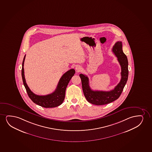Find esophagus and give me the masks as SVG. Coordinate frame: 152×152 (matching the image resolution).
Here are the masks:
<instances>
[{"mask_svg":"<svg viewBox=\"0 0 152 152\" xmlns=\"http://www.w3.org/2000/svg\"><path fill=\"white\" fill-rule=\"evenodd\" d=\"M75 69L77 71V72H80L82 70V68H81V66L80 65H77L76 67H75Z\"/></svg>","mask_w":152,"mask_h":152,"instance_id":"esophagus-1","label":"esophagus"}]
</instances>
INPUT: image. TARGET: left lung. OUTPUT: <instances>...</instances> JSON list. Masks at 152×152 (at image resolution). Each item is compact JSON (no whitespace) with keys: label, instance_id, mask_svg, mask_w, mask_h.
Returning <instances> with one entry per match:
<instances>
[{"label":"left lung","instance_id":"8db88e82","mask_svg":"<svg viewBox=\"0 0 152 152\" xmlns=\"http://www.w3.org/2000/svg\"><path fill=\"white\" fill-rule=\"evenodd\" d=\"M113 53L118 58L121 67V79L114 89L109 91H93L90 87L89 78L86 75L80 74L79 76L83 94L89 103L95 105H104L115 101L122 92L128 76V60L122 49V42H117L113 46Z\"/></svg>","mask_w":152,"mask_h":152}]
</instances>
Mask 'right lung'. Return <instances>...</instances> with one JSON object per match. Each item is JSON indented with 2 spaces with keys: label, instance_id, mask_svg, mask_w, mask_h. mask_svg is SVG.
<instances>
[{
  "label": "right lung",
  "instance_id": "right-lung-1",
  "mask_svg": "<svg viewBox=\"0 0 152 152\" xmlns=\"http://www.w3.org/2000/svg\"><path fill=\"white\" fill-rule=\"evenodd\" d=\"M26 55L22 63V76L24 86L30 99L36 104L44 108H53L59 106L63 103L65 98V90L72 77L75 73L74 69H71L64 73L61 77L55 91L46 95H38L32 92L26 83L24 75V64Z\"/></svg>",
  "mask_w": 152,
  "mask_h": 152
}]
</instances>
